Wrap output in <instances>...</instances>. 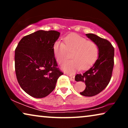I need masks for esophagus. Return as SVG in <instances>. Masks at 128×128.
I'll use <instances>...</instances> for the list:
<instances>
[{
    "label": "esophagus",
    "instance_id": "obj_1",
    "mask_svg": "<svg viewBox=\"0 0 128 128\" xmlns=\"http://www.w3.org/2000/svg\"><path fill=\"white\" fill-rule=\"evenodd\" d=\"M70 80H72V81H74V76H70Z\"/></svg>",
    "mask_w": 128,
    "mask_h": 128
}]
</instances>
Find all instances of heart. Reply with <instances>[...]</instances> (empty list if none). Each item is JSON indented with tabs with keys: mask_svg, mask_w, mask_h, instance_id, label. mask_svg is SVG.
I'll return each mask as SVG.
<instances>
[{
	"mask_svg": "<svg viewBox=\"0 0 128 128\" xmlns=\"http://www.w3.org/2000/svg\"><path fill=\"white\" fill-rule=\"evenodd\" d=\"M53 50L56 60L60 64L67 60L69 52H72V60L62 66L63 70L68 73L89 69L95 64L99 55L97 44L78 34L66 36L64 42L56 41L54 44Z\"/></svg>",
	"mask_w": 128,
	"mask_h": 128,
	"instance_id": "obj_1",
	"label": "heart"
}]
</instances>
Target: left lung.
<instances>
[{
  "mask_svg": "<svg viewBox=\"0 0 128 128\" xmlns=\"http://www.w3.org/2000/svg\"><path fill=\"white\" fill-rule=\"evenodd\" d=\"M87 37L97 44L99 55L94 65L83 74H77L76 82L85 83L86 88L80 94L92 97L106 88L111 80L114 64V48L108 40L93 34H86Z\"/></svg>",
  "mask_w": 128,
  "mask_h": 128,
  "instance_id": "8db88e82",
  "label": "left lung"
}]
</instances>
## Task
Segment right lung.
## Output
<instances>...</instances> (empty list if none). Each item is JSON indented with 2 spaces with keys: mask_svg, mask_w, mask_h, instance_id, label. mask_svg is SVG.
Instances as JSON below:
<instances>
[{
  "mask_svg": "<svg viewBox=\"0 0 128 128\" xmlns=\"http://www.w3.org/2000/svg\"><path fill=\"white\" fill-rule=\"evenodd\" d=\"M60 32L39 30L24 36L15 50V71L19 84L33 97H45L55 88L63 73L54 56L53 46Z\"/></svg>",
  "mask_w": 128,
  "mask_h": 128,
  "instance_id": "obj_1",
  "label": "right lung"
}]
</instances>
